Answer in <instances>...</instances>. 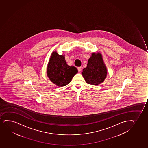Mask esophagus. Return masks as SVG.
<instances>
[{
  "instance_id": "1",
  "label": "esophagus",
  "mask_w": 148,
  "mask_h": 148,
  "mask_svg": "<svg viewBox=\"0 0 148 148\" xmlns=\"http://www.w3.org/2000/svg\"><path fill=\"white\" fill-rule=\"evenodd\" d=\"M82 67L80 66V67H78V68H77V69H78V71L79 72H80L81 71H82Z\"/></svg>"
}]
</instances>
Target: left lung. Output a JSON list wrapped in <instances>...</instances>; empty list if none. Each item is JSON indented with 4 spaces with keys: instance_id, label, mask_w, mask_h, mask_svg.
Wrapping results in <instances>:
<instances>
[{
    "instance_id": "1",
    "label": "left lung",
    "mask_w": 148,
    "mask_h": 148,
    "mask_svg": "<svg viewBox=\"0 0 148 148\" xmlns=\"http://www.w3.org/2000/svg\"><path fill=\"white\" fill-rule=\"evenodd\" d=\"M82 73L86 82L91 85H98L104 82L108 71L101 53H92Z\"/></svg>"
}]
</instances>
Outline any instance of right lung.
Masks as SVG:
<instances>
[{"mask_svg": "<svg viewBox=\"0 0 148 148\" xmlns=\"http://www.w3.org/2000/svg\"><path fill=\"white\" fill-rule=\"evenodd\" d=\"M77 72L75 66H70L66 64L65 55H59L56 51L52 53L47 66V75L55 85L59 87L66 86Z\"/></svg>", "mask_w": 148, "mask_h": 148, "instance_id": "add662e5", "label": "right lung"}]
</instances>
